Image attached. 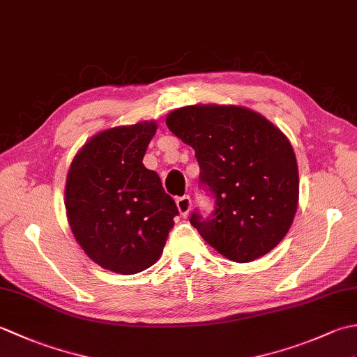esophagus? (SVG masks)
Segmentation results:
<instances>
[{
  "instance_id": "obj_1",
  "label": "esophagus",
  "mask_w": 357,
  "mask_h": 357,
  "mask_svg": "<svg viewBox=\"0 0 357 357\" xmlns=\"http://www.w3.org/2000/svg\"><path fill=\"white\" fill-rule=\"evenodd\" d=\"M176 206H178L179 213L183 216H187L192 210V198H190V196H187V195L181 196V198L176 199Z\"/></svg>"
}]
</instances>
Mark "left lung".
I'll list each match as a JSON object with an SVG mask.
<instances>
[{
	"mask_svg": "<svg viewBox=\"0 0 357 357\" xmlns=\"http://www.w3.org/2000/svg\"><path fill=\"white\" fill-rule=\"evenodd\" d=\"M195 149L199 187L215 199L190 224L234 262L271 252L290 230L298 208L299 173L290 141L268 119L238 105H187L165 119Z\"/></svg>",
	"mask_w": 357,
	"mask_h": 357,
	"instance_id": "left-lung-1",
	"label": "left lung"
}]
</instances>
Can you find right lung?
Here are the masks:
<instances>
[{
    "label": "right lung",
    "instance_id": "right-lung-1",
    "mask_svg": "<svg viewBox=\"0 0 357 357\" xmlns=\"http://www.w3.org/2000/svg\"><path fill=\"white\" fill-rule=\"evenodd\" d=\"M155 132V123H139L98 133L67 174L66 210L75 238L90 259L119 275L151 267L179 215L158 173L142 164Z\"/></svg>",
    "mask_w": 357,
    "mask_h": 357
}]
</instances>
